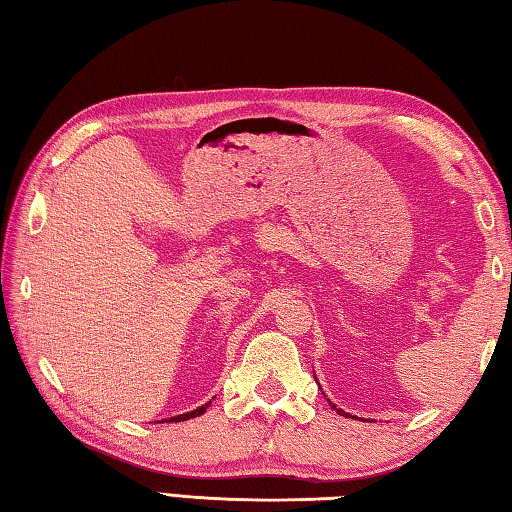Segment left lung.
<instances>
[{
  "mask_svg": "<svg viewBox=\"0 0 512 512\" xmlns=\"http://www.w3.org/2000/svg\"><path fill=\"white\" fill-rule=\"evenodd\" d=\"M330 405H332V402H330ZM332 409H336V405H332ZM336 413H343V416H347V413L341 411V409H336Z\"/></svg>",
  "mask_w": 512,
  "mask_h": 512,
  "instance_id": "8db88e82",
  "label": "left lung"
}]
</instances>
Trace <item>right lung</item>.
<instances>
[{
    "label": "right lung",
    "mask_w": 512,
    "mask_h": 512,
    "mask_svg": "<svg viewBox=\"0 0 512 512\" xmlns=\"http://www.w3.org/2000/svg\"><path fill=\"white\" fill-rule=\"evenodd\" d=\"M211 405V400L206 402V405H202V407H198V409H193V411H187V413H180V416H173V418H169V422H180V420H189V418H195V416H202V413L206 411V407ZM165 422V420H162Z\"/></svg>",
    "instance_id": "add662e5"
}]
</instances>
